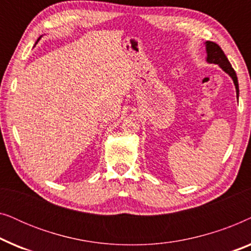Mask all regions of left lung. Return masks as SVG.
<instances>
[{"label": "left lung", "mask_w": 251, "mask_h": 251, "mask_svg": "<svg viewBox=\"0 0 251 251\" xmlns=\"http://www.w3.org/2000/svg\"><path fill=\"white\" fill-rule=\"evenodd\" d=\"M205 49H207V61L210 64H217L227 73L229 76L232 77L233 82H234L235 89H236V96L239 97V83L238 77H236L235 71L233 70L231 63H229L227 57L225 56L224 51L221 49V47L217 43L211 42V41H207L205 42Z\"/></svg>", "instance_id": "8db88e82"}]
</instances>
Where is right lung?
<instances>
[{
  "label": "right lung",
  "mask_w": 251,
  "mask_h": 251,
  "mask_svg": "<svg viewBox=\"0 0 251 251\" xmlns=\"http://www.w3.org/2000/svg\"><path fill=\"white\" fill-rule=\"evenodd\" d=\"M37 41H39V40H37Z\"/></svg>",
  "instance_id": "obj_1"
}]
</instances>
